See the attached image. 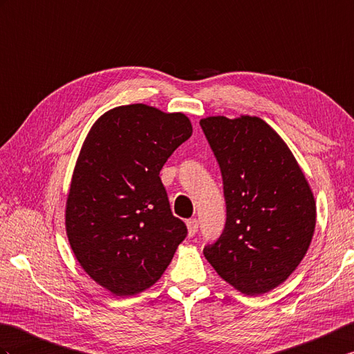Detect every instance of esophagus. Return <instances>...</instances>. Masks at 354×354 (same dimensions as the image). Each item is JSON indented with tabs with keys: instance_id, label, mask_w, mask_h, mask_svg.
<instances>
[{
	"instance_id": "obj_1",
	"label": "esophagus",
	"mask_w": 354,
	"mask_h": 354,
	"mask_svg": "<svg viewBox=\"0 0 354 354\" xmlns=\"http://www.w3.org/2000/svg\"><path fill=\"white\" fill-rule=\"evenodd\" d=\"M197 227H199V221H197V218H190V220H187L188 235L193 236V235L197 232Z\"/></svg>"
}]
</instances>
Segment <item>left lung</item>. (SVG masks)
<instances>
[{
  "instance_id": "obj_1",
  "label": "left lung",
  "mask_w": 354,
  "mask_h": 354,
  "mask_svg": "<svg viewBox=\"0 0 354 354\" xmlns=\"http://www.w3.org/2000/svg\"><path fill=\"white\" fill-rule=\"evenodd\" d=\"M201 127L218 161L226 201L223 234L203 254L238 292L266 294L305 258L317 223L314 193L266 120L209 116Z\"/></svg>"
}]
</instances>
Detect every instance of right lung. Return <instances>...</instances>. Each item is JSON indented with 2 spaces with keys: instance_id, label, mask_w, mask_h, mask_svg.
Returning <instances> with one entry per match:
<instances>
[{
  "instance_id": "right-lung-1",
  "label": "right lung",
  "mask_w": 354,
  "mask_h": 354,
  "mask_svg": "<svg viewBox=\"0 0 354 354\" xmlns=\"http://www.w3.org/2000/svg\"><path fill=\"white\" fill-rule=\"evenodd\" d=\"M192 134L184 113L129 104L105 111L81 146L66 235L86 273L118 297L157 283L187 235L171 214L160 170Z\"/></svg>"
}]
</instances>
